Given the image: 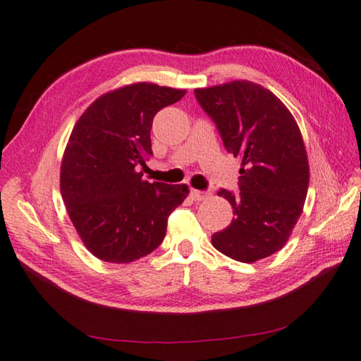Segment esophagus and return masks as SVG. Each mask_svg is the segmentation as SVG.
<instances>
[{"label": "esophagus", "mask_w": 361, "mask_h": 361, "mask_svg": "<svg viewBox=\"0 0 361 361\" xmlns=\"http://www.w3.org/2000/svg\"><path fill=\"white\" fill-rule=\"evenodd\" d=\"M209 191H200V190H191V197L194 199V200H204V199H207L209 197Z\"/></svg>", "instance_id": "obj_1"}]
</instances>
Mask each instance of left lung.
<instances>
[{
    "instance_id": "8db88e82",
    "label": "left lung",
    "mask_w": 361,
    "mask_h": 361,
    "mask_svg": "<svg viewBox=\"0 0 361 361\" xmlns=\"http://www.w3.org/2000/svg\"><path fill=\"white\" fill-rule=\"evenodd\" d=\"M194 93L226 150L243 161L241 192L218 191L231 202L233 220L212 235V245L245 264L274 255L289 239L307 195L309 161L300 128L274 93L251 81Z\"/></svg>"
}]
</instances>
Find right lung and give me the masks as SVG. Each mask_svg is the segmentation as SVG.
Returning <instances> with one entry per match:
<instances>
[{"mask_svg":"<svg viewBox=\"0 0 361 361\" xmlns=\"http://www.w3.org/2000/svg\"><path fill=\"white\" fill-rule=\"evenodd\" d=\"M187 90L137 82L105 93L75 123L64 150L60 191L71 221L93 256L128 264L159 247L187 185L150 183L140 167L152 152L155 114Z\"/></svg>","mask_w":361,"mask_h":361,"instance_id":"add662e5","label":"right lung"}]
</instances>
